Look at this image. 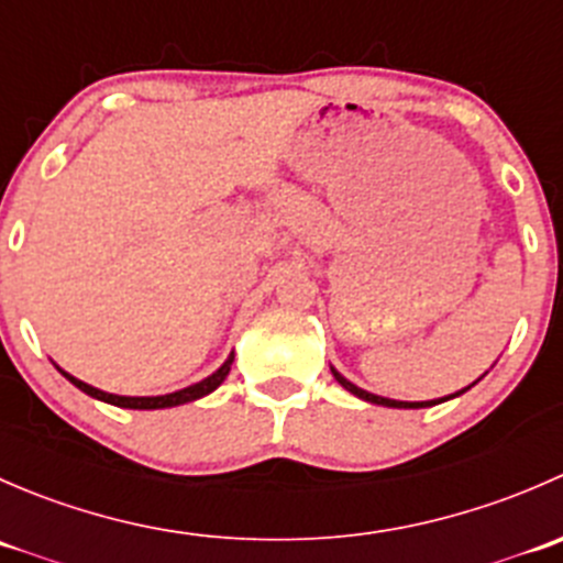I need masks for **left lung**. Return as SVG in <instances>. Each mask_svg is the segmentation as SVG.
I'll return each instance as SVG.
<instances>
[{
    "mask_svg": "<svg viewBox=\"0 0 563 563\" xmlns=\"http://www.w3.org/2000/svg\"><path fill=\"white\" fill-rule=\"evenodd\" d=\"M332 376L338 378V384L343 389H349L351 395H356L360 397V400H367V402H376V406H387V408H428V406H435V402H444V400H450V397H457V395H463L465 389H460V391H455V395H450V397H441V400H422V402H402V400H389V397H378V395H373V391H365V389H360L356 387V384H351L349 378L345 376H340L338 371H334L332 367ZM471 387H474V384H471Z\"/></svg>",
    "mask_w": 563,
    "mask_h": 563,
    "instance_id": "8db88e82",
    "label": "left lung"
}]
</instances>
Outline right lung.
Here are the masks:
<instances>
[{
  "label": "right lung",
  "mask_w": 563,
  "mask_h": 563,
  "mask_svg": "<svg viewBox=\"0 0 563 563\" xmlns=\"http://www.w3.org/2000/svg\"><path fill=\"white\" fill-rule=\"evenodd\" d=\"M231 362H234V354H231L229 360H225L223 365H220L218 371L212 373V376L203 378V382L190 384V387H185V389H179V391H172V395H157V397H124V395H111V391L95 389V387H89V384L78 382L76 376H70V373H65V371H62V376H65L70 384H76V387L81 389V391H87L89 397H98V400L111 402V406H119V408H139V411H152V408L181 406V402L198 400V397H203V395H209V391H214V389L220 387V384L225 382V376H229Z\"/></svg>",
  "instance_id": "1"
}]
</instances>
